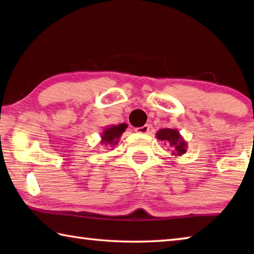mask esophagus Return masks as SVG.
I'll use <instances>...</instances> for the list:
<instances>
[{"label": "esophagus", "mask_w": 254, "mask_h": 254, "mask_svg": "<svg viewBox=\"0 0 254 254\" xmlns=\"http://www.w3.org/2000/svg\"><path fill=\"white\" fill-rule=\"evenodd\" d=\"M149 131H150V126H149V124H145V126H143V127L135 128V132L142 133V134H147Z\"/></svg>", "instance_id": "1"}]
</instances>
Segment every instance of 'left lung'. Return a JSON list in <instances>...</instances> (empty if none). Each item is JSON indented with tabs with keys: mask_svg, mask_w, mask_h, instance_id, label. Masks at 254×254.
I'll return each instance as SVG.
<instances>
[{
	"mask_svg": "<svg viewBox=\"0 0 254 254\" xmlns=\"http://www.w3.org/2000/svg\"><path fill=\"white\" fill-rule=\"evenodd\" d=\"M156 137L158 140L165 142V144L169 145L173 156H183L187 151V142L180 135L178 130H175V128H160L156 133Z\"/></svg>",
	"mask_w": 254,
	"mask_h": 254,
	"instance_id": "left-lung-1",
	"label": "left lung"
}]
</instances>
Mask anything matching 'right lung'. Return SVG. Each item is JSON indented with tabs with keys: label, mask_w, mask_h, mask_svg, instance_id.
Returning <instances> with one entry per match:
<instances>
[{
	"label": "right lung",
	"mask_w": 254,
	"mask_h": 254,
	"mask_svg": "<svg viewBox=\"0 0 254 254\" xmlns=\"http://www.w3.org/2000/svg\"><path fill=\"white\" fill-rule=\"evenodd\" d=\"M127 127V126L126 123L105 127L104 131L101 133V144L110 145L111 148H114L119 143L120 137H121Z\"/></svg>",
	"instance_id": "add662e5"
}]
</instances>
